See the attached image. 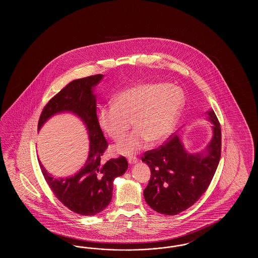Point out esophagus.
Segmentation results:
<instances>
[{
    "label": "esophagus",
    "instance_id": "1",
    "mask_svg": "<svg viewBox=\"0 0 258 258\" xmlns=\"http://www.w3.org/2000/svg\"><path fill=\"white\" fill-rule=\"evenodd\" d=\"M127 161H128V163H130L131 165H133V164L137 163V162H138V160H137V158H135V157H131V158H128V159H127Z\"/></svg>",
    "mask_w": 258,
    "mask_h": 258
}]
</instances>
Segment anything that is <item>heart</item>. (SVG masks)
Wrapping results in <instances>:
<instances>
[{"instance_id": "obj_1", "label": "heart", "mask_w": 258, "mask_h": 258, "mask_svg": "<svg viewBox=\"0 0 258 258\" xmlns=\"http://www.w3.org/2000/svg\"><path fill=\"white\" fill-rule=\"evenodd\" d=\"M183 102L179 87L159 82L136 84L119 92L113 104L99 108L98 124L112 139L120 140L132 122L135 131L113 147L118 155L132 156L148 142L158 144L171 135Z\"/></svg>"}]
</instances>
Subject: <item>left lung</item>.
<instances>
[{
    "label": "left lung",
    "mask_w": 258,
    "mask_h": 258,
    "mask_svg": "<svg viewBox=\"0 0 258 258\" xmlns=\"http://www.w3.org/2000/svg\"><path fill=\"white\" fill-rule=\"evenodd\" d=\"M212 138L203 150L190 153L175 135L163 146L145 153L142 161L151 169L144 189L148 205L166 216L192 206L206 191L221 159V125L214 110L207 111Z\"/></svg>",
    "instance_id": "obj_1"
}]
</instances>
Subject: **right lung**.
Returning a JSON list of instances; mask_svg holds the SVG:
<instances>
[{
    "mask_svg": "<svg viewBox=\"0 0 258 258\" xmlns=\"http://www.w3.org/2000/svg\"><path fill=\"white\" fill-rule=\"evenodd\" d=\"M103 74L76 79L69 83L45 105L40 114L37 131L51 117L72 113L85 124L89 135V154L80 170L69 177H56L47 171L38 160L41 172L51 190L61 203L74 213L94 216L110 203L113 181L126 171L127 161L120 157L102 162L100 159L108 146L98 124L96 87Z\"/></svg>",
    "mask_w": 258,
    "mask_h": 258,
    "instance_id": "add662e5",
    "label": "right lung"
}]
</instances>
